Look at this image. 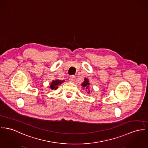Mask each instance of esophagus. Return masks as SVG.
<instances>
[{
	"label": "esophagus",
	"instance_id": "34e87169",
	"mask_svg": "<svg viewBox=\"0 0 148 148\" xmlns=\"http://www.w3.org/2000/svg\"><path fill=\"white\" fill-rule=\"evenodd\" d=\"M69 81H71V82H74L75 81V79H76V77H75V76H71L70 77H69Z\"/></svg>",
	"mask_w": 148,
	"mask_h": 148
}]
</instances>
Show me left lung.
Masks as SVG:
<instances>
[{
    "mask_svg": "<svg viewBox=\"0 0 148 148\" xmlns=\"http://www.w3.org/2000/svg\"><path fill=\"white\" fill-rule=\"evenodd\" d=\"M89 85H90V83H89V79L85 78L84 81L81 84V86H82V88H84L83 89H85L86 90L88 94L90 93V90H89Z\"/></svg>",
    "mask_w": 148,
    "mask_h": 148,
    "instance_id": "left-lung-1",
    "label": "left lung"
}]
</instances>
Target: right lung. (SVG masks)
Listing matches in <instances>:
<instances>
[{
  "instance_id": "add662e5",
  "label": "right lung",
  "mask_w": 148,
  "mask_h": 148,
  "mask_svg": "<svg viewBox=\"0 0 148 148\" xmlns=\"http://www.w3.org/2000/svg\"><path fill=\"white\" fill-rule=\"evenodd\" d=\"M64 81L63 80H59V79H56V80H53L51 82V84H50V88L52 90L54 89V90H56L58 88V86L59 85H60L62 83H63Z\"/></svg>"
}]
</instances>
